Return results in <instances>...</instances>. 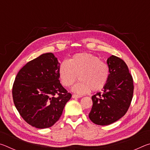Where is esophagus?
<instances>
[{
  "instance_id": "obj_1",
  "label": "esophagus",
  "mask_w": 150,
  "mask_h": 150,
  "mask_svg": "<svg viewBox=\"0 0 150 150\" xmlns=\"http://www.w3.org/2000/svg\"><path fill=\"white\" fill-rule=\"evenodd\" d=\"M81 97H82V96L75 95V94H73V95H72V98H81Z\"/></svg>"
}]
</instances>
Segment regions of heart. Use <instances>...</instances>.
<instances>
[{
  "mask_svg": "<svg viewBox=\"0 0 150 150\" xmlns=\"http://www.w3.org/2000/svg\"><path fill=\"white\" fill-rule=\"evenodd\" d=\"M79 81L72 87V91L83 95L92 89H102L108 80L110 69L107 63L88 53L73 55L68 61H63L59 68L61 83L69 87L77 78Z\"/></svg>",
  "mask_w": 150,
  "mask_h": 150,
  "instance_id": "heart-1",
  "label": "heart"
}]
</instances>
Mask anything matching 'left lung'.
<instances>
[{
  "mask_svg": "<svg viewBox=\"0 0 150 150\" xmlns=\"http://www.w3.org/2000/svg\"><path fill=\"white\" fill-rule=\"evenodd\" d=\"M106 63L110 69L108 80L103 93L92 96L93 106L88 115L93 123L109 125L118 120L126 113L133 96V79L126 63L115 55Z\"/></svg>",
  "mask_w": 150,
  "mask_h": 150,
  "instance_id": "obj_1",
  "label": "left lung"
}]
</instances>
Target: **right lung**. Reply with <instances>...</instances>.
Returning <instances> with one entry per match:
<instances>
[{
  "label": "right lung",
  "instance_id": "right-lung-1",
  "mask_svg": "<svg viewBox=\"0 0 150 150\" xmlns=\"http://www.w3.org/2000/svg\"><path fill=\"white\" fill-rule=\"evenodd\" d=\"M59 66L54 54L47 53L27 63L15 78L14 105L24 120L35 128L54 125L71 98L60 83Z\"/></svg>",
  "mask_w": 150,
  "mask_h": 150
}]
</instances>
